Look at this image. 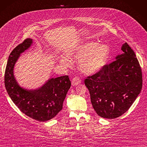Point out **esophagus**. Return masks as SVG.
<instances>
[{"label":"esophagus","mask_w":147,"mask_h":147,"mask_svg":"<svg viewBox=\"0 0 147 147\" xmlns=\"http://www.w3.org/2000/svg\"><path fill=\"white\" fill-rule=\"evenodd\" d=\"M71 83L73 86H76L78 84H79L80 83H81V80L79 77L78 76H75L73 78L72 81H71Z\"/></svg>","instance_id":"34e87169"}]
</instances>
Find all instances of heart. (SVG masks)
I'll list each match as a JSON object with an SVG mask.
<instances>
[{
	"mask_svg": "<svg viewBox=\"0 0 147 147\" xmlns=\"http://www.w3.org/2000/svg\"><path fill=\"white\" fill-rule=\"evenodd\" d=\"M109 55V48L107 45L97 44L94 42L80 45L71 56L80 59L79 67L85 74H93L99 71L105 65ZM63 63L68 65L69 62L63 60Z\"/></svg>",
	"mask_w": 147,
	"mask_h": 147,
	"instance_id": "heart-1",
	"label": "heart"
}]
</instances>
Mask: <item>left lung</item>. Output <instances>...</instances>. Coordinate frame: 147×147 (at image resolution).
Returning <instances> with one entry per match:
<instances>
[{
    "instance_id": "8db88e82",
    "label": "left lung",
    "mask_w": 147,
    "mask_h": 147,
    "mask_svg": "<svg viewBox=\"0 0 147 147\" xmlns=\"http://www.w3.org/2000/svg\"><path fill=\"white\" fill-rule=\"evenodd\" d=\"M122 53L84 80L97 115L115 119L126 112L142 88V73L134 51L125 43Z\"/></svg>"
}]
</instances>
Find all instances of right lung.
I'll list each match as a JSON object with an SVG mask.
<instances>
[{
	"label": "right lung",
	"mask_w": 147,
	"mask_h": 147,
	"mask_svg": "<svg viewBox=\"0 0 147 147\" xmlns=\"http://www.w3.org/2000/svg\"><path fill=\"white\" fill-rule=\"evenodd\" d=\"M32 43V39H25L10 53L5 71V86L11 99L21 112L33 119L45 122L53 118L62 109L71 81L68 76H63L50 79L34 91L20 88L13 76L14 65L20 55Z\"/></svg>",
	"instance_id": "add662e5"
}]
</instances>
